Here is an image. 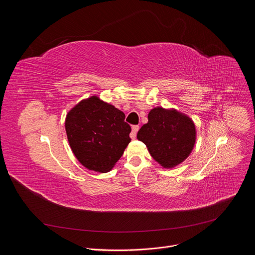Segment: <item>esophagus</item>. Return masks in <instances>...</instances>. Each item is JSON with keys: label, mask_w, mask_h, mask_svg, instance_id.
Wrapping results in <instances>:
<instances>
[{"label": "esophagus", "mask_w": 255, "mask_h": 255, "mask_svg": "<svg viewBox=\"0 0 255 255\" xmlns=\"http://www.w3.org/2000/svg\"><path fill=\"white\" fill-rule=\"evenodd\" d=\"M138 130H139V126H138V125H134V126H132V131H131V134H130V137H131L132 139H135V137H136V134H137Z\"/></svg>", "instance_id": "1"}]
</instances>
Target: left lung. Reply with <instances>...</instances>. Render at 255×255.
Masks as SVG:
<instances>
[{
    "instance_id": "left-lung-1",
    "label": "left lung",
    "mask_w": 255,
    "mask_h": 255,
    "mask_svg": "<svg viewBox=\"0 0 255 255\" xmlns=\"http://www.w3.org/2000/svg\"><path fill=\"white\" fill-rule=\"evenodd\" d=\"M193 120L174 109L157 107L148 114V122L137 133L150 155L164 168H172L191 154L196 142Z\"/></svg>"
}]
</instances>
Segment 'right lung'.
<instances>
[{"instance_id":"add662e5","label":"right lung","mask_w":255,"mask_h":255,"mask_svg":"<svg viewBox=\"0 0 255 255\" xmlns=\"http://www.w3.org/2000/svg\"><path fill=\"white\" fill-rule=\"evenodd\" d=\"M65 131L78 160L98 172L110 171L131 141L125 114L97 96L82 100L67 113Z\"/></svg>"}]
</instances>
